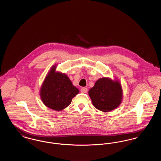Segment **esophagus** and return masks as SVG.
Here are the masks:
<instances>
[{
  "label": "esophagus",
  "instance_id": "esophagus-1",
  "mask_svg": "<svg viewBox=\"0 0 161 161\" xmlns=\"http://www.w3.org/2000/svg\"><path fill=\"white\" fill-rule=\"evenodd\" d=\"M81 92H82V93H87V88H86V87H82L81 89Z\"/></svg>",
  "mask_w": 161,
  "mask_h": 161
}]
</instances>
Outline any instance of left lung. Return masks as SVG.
<instances>
[{
    "label": "left lung",
    "mask_w": 161,
    "mask_h": 161,
    "mask_svg": "<svg viewBox=\"0 0 161 161\" xmlns=\"http://www.w3.org/2000/svg\"><path fill=\"white\" fill-rule=\"evenodd\" d=\"M89 95L96 108L103 112H110L121 104L123 91L118 81L104 77L96 81L89 90Z\"/></svg>",
    "instance_id": "1"
}]
</instances>
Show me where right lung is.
I'll return each mask as SVG.
<instances>
[{
	"instance_id": "right-lung-1",
	"label": "right lung",
	"mask_w": 161,
	"mask_h": 161,
	"mask_svg": "<svg viewBox=\"0 0 161 161\" xmlns=\"http://www.w3.org/2000/svg\"><path fill=\"white\" fill-rule=\"evenodd\" d=\"M78 93L79 90L73 86L66 75L55 72L54 66L42 86L40 97L46 106L60 111L68 107Z\"/></svg>"
}]
</instances>
